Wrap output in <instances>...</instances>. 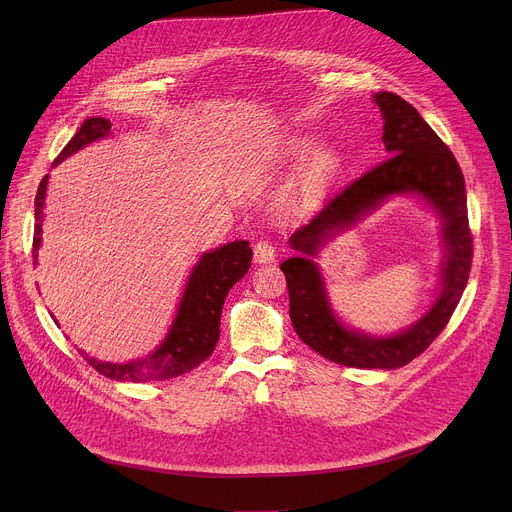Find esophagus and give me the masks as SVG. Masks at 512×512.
Listing matches in <instances>:
<instances>
[{"label":"esophagus","mask_w":512,"mask_h":512,"mask_svg":"<svg viewBox=\"0 0 512 512\" xmlns=\"http://www.w3.org/2000/svg\"><path fill=\"white\" fill-rule=\"evenodd\" d=\"M253 257L257 263H271L275 259V249H273L271 241L259 239L253 247Z\"/></svg>","instance_id":"obj_1"}]
</instances>
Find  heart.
Returning a JSON list of instances; mask_svg holds the SVG:
<instances>
[{
	"label": "heart",
	"mask_w": 512,
	"mask_h": 512,
	"mask_svg": "<svg viewBox=\"0 0 512 512\" xmlns=\"http://www.w3.org/2000/svg\"><path fill=\"white\" fill-rule=\"evenodd\" d=\"M316 148V137L312 135H296L287 141L285 158L291 164L304 162ZM340 154L336 150H322L316 154L308 166L302 170L294 190L289 194V204L296 208H308L320 202L326 188L334 180L340 170Z\"/></svg>",
	"instance_id": "1"
}]
</instances>
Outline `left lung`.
Listing matches in <instances>:
<instances>
[{"instance_id": "8db88e82", "label": "left lung", "mask_w": 512, "mask_h": 512, "mask_svg": "<svg viewBox=\"0 0 512 512\" xmlns=\"http://www.w3.org/2000/svg\"><path fill=\"white\" fill-rule=\"evenodd\" d=\"M383 111V143L389 158L362 174L318 210V214L289 237L302 257L281 263L289 291V318L302 342L320 356L354 369H399L417 358L450 322L468 283L472 267V231L464 174L448 145L423 121L413 105L395 93H377ZM415 191L445 218L447 263L443 294L434 308L409 331L391 339H373L344 329L329 310L323 282L306 254L336 230H343L362 213L374 209L393 193Z\"/></svg>"}]
</instances>
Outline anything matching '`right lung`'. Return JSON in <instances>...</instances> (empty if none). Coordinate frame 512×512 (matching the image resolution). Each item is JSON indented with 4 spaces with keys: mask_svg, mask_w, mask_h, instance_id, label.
<instances>
[{
    "mask_svg": "<svg viewBox=\"0 0 512 512\" xmlns=\"http://www.w3.org/2000/svg\"><path fill=\"white\" fill-rule=\"evenodd\" d=\"M111 131V123L103 117L87 119L77 135L72 137L60 156L52 162L58 166L64 158L72 156L85 148L87 143L107 135ZM46 182L48 176L42 178L38 186V194L34 200V263L36 251L42 241V221H44V198H46ZM253 251L247 241H235L229 245L218 247L210 253H204L198 265L192 269L186 291L182 296L178 316L172 324L170 334L160 344V348L150 354L148 358H139L127 364H113L101 362L95 358L85 356L91 367L113 381L125 383H150V381H166L180 377L192 369H196L200 362H204L214 346L218 336H221V312L229 289L249 271Z\"/></svg>",
    "mask_w": 512,
    "mask_h": 512,
    "instance_id": "obj_1",
    "label": "right lung"
}]
</instances>
